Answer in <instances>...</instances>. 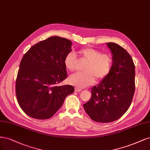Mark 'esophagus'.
Listing matches in <instances>:
<instances>
[{
	"label": "esophagus",
	"mask_w": 150,
	"mask_h": 150,
	"mask_svg": "<svg viewBox=\"0 0 150 150\" xmlns=\"http://www.w3.org/2000/svg\"><path fill=\"white\" fill-rule=\"evenodd\" d=\"M81 88H75V91H76V92H80V91H81Z\"/></svg>",
	"instance_id": "esophagus-1"
}]
</instances>
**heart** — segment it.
Segmentation results:
<instances>
[{
  "label": "heart",
  "instance_id": "heart-1",
  "mask_svg": "<svg viewBox=\"0 0 150 150\" xmlns=\"http://www.w3.org/2000/svg\"><path fill=\"white\" fill-rule=\"evenodd\" d=\"M83 59L87 61L83 71L84 73H76L69 77V83L77 88H85L93 84L95 78L96 80L105 79L112 70L113 58L108 54H102L101 51L91 47H86L79 51ZM77 59L73 52L67 54L64 60L65 68L70 71H74Z\"/></svg>",
  "mask_w": 150,
  "mask_h": 150
}]
</instances>
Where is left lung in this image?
Returning <instances> with one entry per match:
<instances>
[{
	"label": "left lung",
	"instance_id": "8db88e82",
	"mask_svg": "<svg viewBox=\"0 0 150 150\" xmlns=\"http://www.w3.org/2000/svg\"><path fill=\"white\" fill-rule=\"evenodd\" d=\"M113 67L100 83L91 88V97L83 108L96 122L110 123L121 118L131 105L135 90V67L132 57L120 45L107 43Z\"/></svg>",
	"mask_w": 150,
	"mask_h": 150
}]
</instances>
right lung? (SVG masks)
Instances as JSON below:
<instances>
[{"label":"right lung","instance_id":"1","mask_svg":"<svg viewBox=\"0 0 150 150\" xmlns=\"http://www.w3.org/2000/svg\"><path fill=\"white\" fill-rule=\"evenodd\" d=\"M72 42L54 36L33 45L21 62L16 84L18 103L29 117L45 120L59 110L67 95L74 92L71 85H57L67 77L64 64L71 51Z\"/></svg>","mask_w":150,"mask_h":150}]
</instances>
